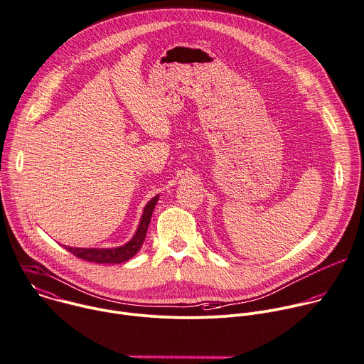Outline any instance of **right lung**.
<instances>
[{"mask_svg": "<svg viewBox=\"0 0 364 364\" xmlns=\"http://www.w3.org/2000/svg\"><path fill=\"white\" fill-rule=\"evenodd\" d=\"M159 201V196L153 197L146 208L144 213L141 215V221L139 224V228L134 234V237L129 241L127 245L121 246V247H115V249H78V247H65L71 255H74L75 257L85 260V262H92V263H100V264H118L130 260L133 256L137 255V252L140 250L141 245L144 243L146 240V234H147V228L150 225L151 221V214L153 210L156 207Z\"/></svg>", "mask_w": 364, "mask_h": 364, "instance_id": "1", "label": "right lung"}]
</instances>
